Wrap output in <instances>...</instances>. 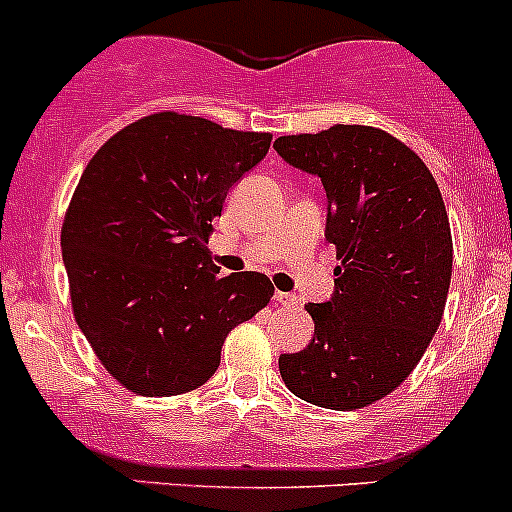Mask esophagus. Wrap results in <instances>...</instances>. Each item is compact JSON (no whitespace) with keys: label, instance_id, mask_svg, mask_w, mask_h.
<instances>
[{"label":"esophagus","instance_id":"obj_1","mask_svg":"<svg viewBox=\"0 0 512 512\" xmlns=\"http://www.w3.org/2000/svg\"><path fill=\"white\" fill-rule=\"evenodd\" d=\"M275 302H277V304H285V307H289V304H297V294L275 292Z\"/></svg>","mask_w":512,"mask_h":512}]
</instances>
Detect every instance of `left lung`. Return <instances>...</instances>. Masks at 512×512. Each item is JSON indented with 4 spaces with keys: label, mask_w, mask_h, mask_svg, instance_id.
I'll return each instance as SVG.
<instances>
[{
    "label": "left lung",
    "mask_w": 512,
    "mask_h": 512,
    "mask_svg": "<svg viewBox=\"0 0 512 512\" xmlns=\"http://www.w3.org/2000/svg\"><path fill=\"white\" fill-rule=\"evenodd\" d=\"M275 151L317 175L324 237L337 245L327 302L307 304L314 337L280 356L287 389L322 409H361L416 369L441 324L453 270L446 205L423 160L371 126L282 136Z\"/></svg>",
    "instance_id": "1"
}]
</instances>
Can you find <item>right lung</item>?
Returning <instances> with one entry per match:
<instances>
[{
    "mask_svg": "<svg viewBox=\"0 0 512 512\" xmlns=\"http://www.w3.org/2000/svg\"><path fill=\"white\" fill-rule=\"evenodd\" d=\"M270 141L165 111L118 131L86 165L61 230L71 304L101 364L133 394L203 386L227 334L270 302L267 275L220 277L208 250L227 193Z\"/></svg>",
    "mask_w": 512,
    "mask_h": 512,
    "instance_id": "1",
    "label": "right lung"
}]
</instances>
